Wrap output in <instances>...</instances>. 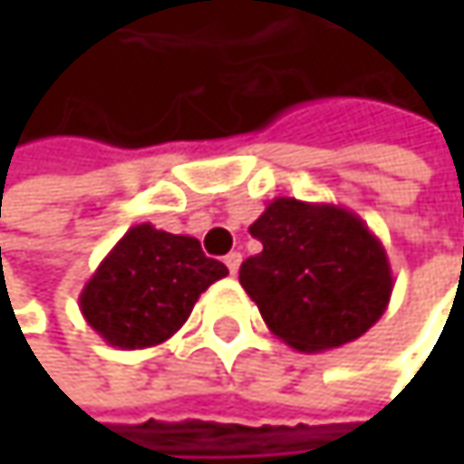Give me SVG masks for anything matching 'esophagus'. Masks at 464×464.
<instances>
[{"label":"esophagus","mask_w":464,"mask_h":464,"mask_svg":"<svg viewBox=\"0 0 464 464\" xmlns=\"http://www.w3.org/2000/svg\"><path fill=\"white\" fill-rule=\"evenodd\" d=\"M226 266H228L231 274H236L238 266H241V252H228V255H226Z\"/></svg>","instance_id":"1"}]
</instances>
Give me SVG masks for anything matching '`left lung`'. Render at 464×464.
<instances>
[{"label": "left lung", "instance_id": "8db88e82", "mask_svg": "<svg viewBox=\"0 0 464 464\" xmlns=\"http://www.w3.org/2000/svg\"><path fill=\"white\" fill-rule=\"evenodd\" d=\"M249 233L263 252L241 263L238 282L287 346L338 349L384 314L395 287L390 257L352 209L279 196Z\"/></svg>", "mask_w": 464, "mask_h": 464}]
</instances>
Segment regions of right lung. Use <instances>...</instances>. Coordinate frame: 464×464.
I'll list each match as a JSON object with an SVG mask.
<instances>
[{
	"instance_id": "obj_1",
	"label": "right lung",
	"mask_w": 464,
	"mask_h": 464,
	"mask_svg": "<svg viewBox=\"0 0 464 464\" xmlns=\"http://www.w3.org/2000/svg\"><path fill=\"white\" fill-rule=\"evenodd\" d=\"M226 274L198 238L141 223L123 233L85 282L80 312L110 346H158L188 323L201 293Z\"/></svg>"
}]
</instances>
